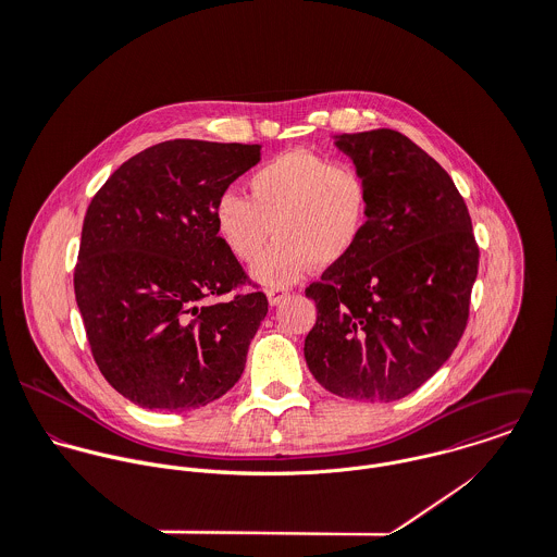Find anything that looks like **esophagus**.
Instances as JSON below:
<instances>
[{"label":"esophagus","mask_w":557,"mask_h":557,"mask_svg":"<svg viewBox=\"0 0 557 557\" xmlns=\"http://www.w3.org/2000/svg\"><path fill=\"white\" fill-rule=\"evenodd\" d=\"M285 298H289V292H287V289H278V287H276V289H274V287L268 289V302H270L272 307H278Z\"/></svg>","instance_id":"34e87169"}]
</instances>
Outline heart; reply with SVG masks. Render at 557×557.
<instances>
[{"instance_id": "b5f03b06", "label": "heart", "mask_w": 557, "mask_h": 557, "mask_svg": "<svg viewBox=\"0 0 557 557\" xmlns=\"http://www.w3.org/2000/svg\"><path fill=\"white\" fill-rule=\"evenodd\" d=\"M248 199L223 193L214 203V227L239 261H252L272 231L277 239L250 268L265 287L298 281L313 263H343L369 221V184L349 162L311 150H289L259 164L246 180Z\"/></svg>"}]
</instances>
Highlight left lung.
<instances>
[{"label": "left lung", "mask_w": 557, "mask_h": 557, "mask_svg": "<svg viewBox=\"0 0 557 557\" xmlns=\"http://www.w3.org/2000/svg\"><path fill=\"white\" fill-rule=\"evenodd\" d=\"M369 184L356 250L307 287L318 321L305 358L332 395L391 403L455 351L478 274L472 219L453 177L391 128L336 137Z\"/></svg>", "instance_id": "1"}]
</instances>
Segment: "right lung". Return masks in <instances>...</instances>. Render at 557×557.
<instances>
[{
  "label": "right lung",
  "instance_id": "obj_1",
  "mask_svg": "<svg viewBox=\"0 0 557 557\" xmlns=\"http://www.w3.org/2000/svg\"><path fill=\"white\" fill-rule=\"evenodd\" d=\"M261 146L173 139L126 160L94 195L75 296L104 380L146 409L203 407L236 386L268 313L214 227V203Z\"/></svg>",
  "mask_w": 557,
  "mask_h": 557
}]
</instances>
